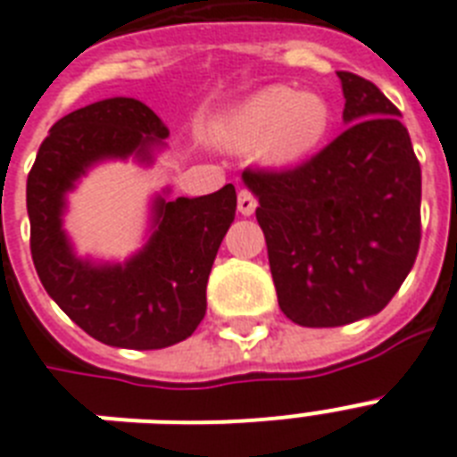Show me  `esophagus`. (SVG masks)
<instances>
[{
	"label": "esophagus",
	"instance_id": "1",
	"mask_svg": "<svg viewBox=\"0 0 457 457\" xmlns=\"http://www.w3.org/2000/svg\"><path fill=\"white\" fill-rule=\"evenodd\" d=\"M254 210H257V198L247 188H243L238 193V212L243 217H250V214H254Z\"/></svg>",
	"mask_w": 457,
	"mask_h": 457
}]
</instances>
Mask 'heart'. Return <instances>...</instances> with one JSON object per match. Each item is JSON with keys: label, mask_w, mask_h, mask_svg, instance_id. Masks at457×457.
<instances>
[{"label": "heart", "mask_w": 457, "mask_h": 457, "mask_svg": "<svg viewBox=\"0 0 457 457\" xmlns=\"http://www.w3.org/2000/svg\"><path fill=\"white\" fill-rule=\"evenodd\" d=\"M332 129V108L320 94L276 84L250 96L219 127V138L238 151L264 145L273 162H292L316 151Z\"/></svg>", "instance_id": "heart-1"}]
</instances>
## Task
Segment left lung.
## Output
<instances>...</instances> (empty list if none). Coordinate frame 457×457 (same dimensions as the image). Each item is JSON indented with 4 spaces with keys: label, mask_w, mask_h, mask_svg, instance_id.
<instances>
[{
    "label": "left lung",
    "mask_w": 457,
    "mask_h": 457,
    "mask_svg": "<svg viewBox=\"0 0 457 457\" xmlns=\"http://www.w3.org/2000/svg\"><path fill=\"white\" fill-rule=\"evenodd\" d=\"M349 127L292 170H245L259 200L280 312L304 328L379 313L420 247L422 177L399 108L373 82L337 72Z\"/></svg>",
    "instance_id": "1"
}]
</instances>
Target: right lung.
I'll list each match as a JSON object with an SVG mask.
<instances>
[{"label": "right lung", "mask_w": 457, "mask_h": 457, "mask_svg": "<svg viewBox=\"0 0 457 457\" xmlns=\"http://www.w3.org/2000/svg\"><path fill=\"white\" fill-rule=\"evenodd\" d=\"M170 137L137 98H105L51 127L28 174L30 252L49 297L87 335L122 349H165L191 337L207 309V278L236 219V188L153 203V233L125 264L79 259L63 231L65 195L101 160L153 162Z\"/></svg>", "instance_id": "right-lung-1"}]
</instances>
